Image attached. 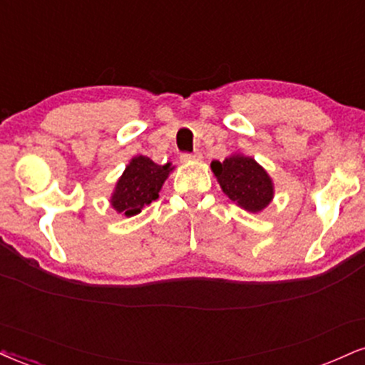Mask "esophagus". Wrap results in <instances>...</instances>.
<instances>
[{"mask_svg":"<svg viewBox=\"0 0 365 365\" xmlns=\"http://www.w3.org/2000/svg\"><path fill=\"white\" fill-rule=\"evenodd\" d=\"M180 160H182V163H188V161H199V160H202V155L200 153H182Z\"/></svg>","mask_w":365,"mask_h":365,"instance_id":"obj_1","label":"esophagus"}]
</instances>
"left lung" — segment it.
<instances>
[{"label":"left lung","mask_w":365,"mask_h":365,"mask_svg":"<svg viewBox=\"0 0 365 365\" xmlns=\"http://www.w3.org/2000/svg\"><path fill=\"white\" fill-rule=\"evenodd\" d=\"M222 192L248 212H260L274 199V183L253 158L232 155L210 163Z\"/></svg>","instance_id":"left-lung-1"}]
</instances>
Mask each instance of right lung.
<instances>
[{
  "label": "right lung",
  "mask_w": 365,
  "mask_h": 365,
  "mask_svg": "<svg viewBox=\"0 0 365 365\" xmlns=\"http://www.w3.org/2000/svg\"><path fill=\"white\" fill-rule=\"evenodd\" d=\"M171 170V163L156 165L148 156H134L118 178L110 199L112 207L127 217L139 214L160 197Z\"/></svg>",
  "instance_id": "1"
}]
</instances>
